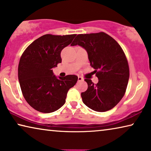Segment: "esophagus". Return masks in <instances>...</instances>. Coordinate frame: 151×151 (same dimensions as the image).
<instances>
[{
	"label": "esophagus",
	"instance_id": "obj_1",
	"mask_svg": "<svg viewBox=\"0 0 151 151\" xmlns=\"http://www.w3.org/2000/svg\"><path fill=\"white\" fill-rule=\"evenodd\" d=\"M83 81V78L82 77H81V76H78V81Z\"/></svg>",
	"mask_w": 151,
	"mask_h": 151
}]
</instances>
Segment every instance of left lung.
<instances>
[{
    "instance_id": "obj_1",
    "label": "left lung",
    "mask_w": 151,
    "mask_h": 151,
    "mask_svg": "<svg viewBox=\"0 0 151 151\" xmlns=\"http://www.w3.org/2000/svg\"><path fill=\"white\" fill-rule=\"evenodd\" d=\"M77 45L87 51L98 78L97 84L85 79L88 88L81 93L83 102L95 111H109L120 102L127 89L129 70L125 53L118 42L104 32L78 35L71 45Z\"/></svg>"
}]
</instances>
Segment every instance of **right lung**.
I'll list each match as a JSON object with an SVG mask.
<instances>
[{"label":"right lung","mask_w":151,"mask_h":151,"mask_svg":"<svg viewBox=\"0 0 151 151\" xmlns=\"http://www.w3.org/2000/svg\"><path fill=\"white\" fill-rule=\"evenodd\" d=\"M75 37L45 35L22 55L18 66L20 87L26 102L37 111L44 113L57 111L66 102L68 90L77 82V76L58 78L52 70L62 62V50Z\"/></svg>","instance_id":"obj_1"}]
</instances>
